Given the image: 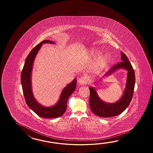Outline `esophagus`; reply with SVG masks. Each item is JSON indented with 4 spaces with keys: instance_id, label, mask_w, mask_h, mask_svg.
Listing matches in <instances>:
<instances>
[{
    "instance_id": "34e87169",
    "label": "esophagus",
    "mask_w": 153,
    "mask_h": 153,
    "mask_svg": "<svg viewBox=\"0 0 153 153\" xmlns=\"http://www.w3.org/2000/svg\"><path fill=\"white\" fill-rule=\"evenodd\" d=\"M78 82L80 85H84L87 84V81L85 78L84 77H81L78 79Z\"/></svg>"
}]
</instances>
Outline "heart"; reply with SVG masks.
<instances>
[{
	"label": "heart",
	"mask_w": 153,
	"mask_h": 153,
	"mask_svg": "<svg viewBox=\"0 0 153 153\" xmlns=\"http://www.w3.org/2000/svg\"><path fill=\"white\" fill-rule=\"evenodd\" d=\"M101 51L98 49L92 48L90 51V55L92 57H96L98 55L101 54ZM109 57L107 55L101 56L98 57L97 60L95 63L94 65V69L96 72H100L103 71L107 65L108 63L109 62Z\"/></svg>",
	"instance_id": "obj_1"
}]
</instances>
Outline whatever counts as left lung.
Returning <instances> with one entry per match:
<instances>
[{"instance_id": "left-lung-1", "label": "left lung", "mask_w": 153, "mask_h": 153, "mask_svg": "<svg viewBox=\"0 0 153 153\" xmlns=\"http://www.w3.org/2000/svg\"><path fill=\"white\" fill-rule=\"evenodd\" d=\"M121 61L105 73L104 76L111 75L118 69H124L127 71V81L124 94L120 99L115 103H109L102 101L93 87H89L90 91V106L92 111L98 117H110L117 116L123 113L129 105L133 96L135 85V74L133 67L127 56L124 52H121Z\"/></svg>"}]
</instances>
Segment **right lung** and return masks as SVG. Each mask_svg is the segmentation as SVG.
Here are the masks:
<instances>
[{"label": "right lung", "mask_w": 153, "mask_h": 153, "mask_svg": "<svg viewBox=\"0 0 153 153\" xmlns=\"http://www.w3.org/2000/svg\"><path fill=\"white\" fill-rule=\"evenodd\" d=\"M55 44L49 40H45L40 42L32 50L26 58L21 73V81L23 90L24 97L26 103L36 114L44 118H56L62 116L67 109V103L69 96L75 91L76 85V79L67 85L62 90L59 101L57 103L51 107H44L38 103L33 96L32 88L31 75L33 65L37 53L43 44Z\"/></svg>", "instance_id": "obj_1"}]
</instances>
